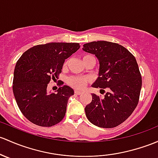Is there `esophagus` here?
<instances>
[{
	"label": "esophagus",
	"instance_id": "esophagus-1",
	"mask_svg": "<svg viewBox=\"0 0 158 158\" xmlns=\"http://www.w3.org/2000/svg\"><path fill=\"white\" fill-rule=\"evenodd\" d=\"M74 93L76 94H81L82 93V92H81V91H79V90H75Z\"/></svg>",
	"mask_w": 158,
	"mask_h": 158
}]
</instances>
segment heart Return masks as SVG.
<instances>
[{"mask_svg": "<svg viewBox=\"0 0 158 158\" xmlns=\"http://www.w3.org/2000/svg\"><path fill=\"white\" fill-rule=\"evenodd\" d=\"M89 57H92L90 55H84L82 57V60L85 58H87ZM67 64V61L65 63V65ZM88 81L87 78H81V77H71L69 79V83L73 85L76 89H82L84 87L85 82Z\"/></svg>", "mask_w": 158, "mask_h": 158, "instance_id": "b5f03b06", "label": "heart"}]
</instances>
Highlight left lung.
<instances>
[{
	"label": "left lung",
	"instance_id": "left-lung-1",
	"mask_svg": "<svg viewBox=\"0 0 158 158\" xmlns=\"http://www.w3.org/2000/svg\"><path fill=\"white\" fill-rule=\"evenodd\" d=\"M82 50L98 60V77L92 86L109 90L104 98L92 93V102L85 107L86 117L98 127H117L139 102L142 77L135 58L123 46L106 41L86 43Z\"/></svg>",
	"mask_w": 158,
	"mask_h": 158
}]
</instances>
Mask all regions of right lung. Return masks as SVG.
<instances>
[{
    "instance_id": "right-lung-1",
    "label": "right lung",
    "mask_w": 158,
    "mask_h": 158,
    "mask_svg": "<svg viewBox=\"0 0 158 158\" xmlns=\"http://www.w3.org/2000/svg\"><path fill=\"white\" fill-rule=\"evenodd\" d=\"M79 48V43L39 44L23 53L16 62L13 94L22 114L32 123L48 127L64 119L73 89L62 85L55 94L48 92V84L51 78H58L65 60Z\"/></svg>"
}]
</instances>
